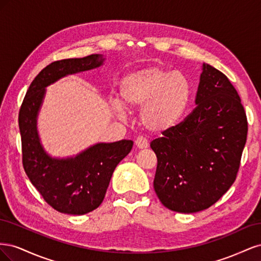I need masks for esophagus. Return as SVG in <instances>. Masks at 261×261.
<instances>
[{
  "label": "esophagus",
  "mask_w": 261,
  "mask_h": 261,
  "mask_svg": "<svg viewBox=\"0 0 261 261\" xmlns=\"http://www.w3.org/2000/svg\"><path fill=\"white\" fill-rule=\"evenodd\" d=\"M135 145H136V147L138 149H145V148H147L149 146L148 140L146 138H144V137H141V136L137 137V139L135 140Z\"/></svg>",
  "instance_id": "esophagus-1"
}]
</instances>
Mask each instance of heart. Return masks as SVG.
<instances>
[{"label":"heart","instance_id":"1","mask_svg":"<svg viewBox=\"0 0 261 261\" xmlns=\"http://www.w3.org/2000/svg\"><path fill=\"white\" fill-rule=\"evenodd\" d=\"M193 88L187 77L159 66L141 68L126 75L120 86L121 100L114 99L112 108L123 117L125 108L139 109L144 127L163 133L176 126L186 113Z\"/></svg>","mask_w":261,"mask_h":261}]
</instances>
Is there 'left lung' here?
<instances>
[{"mask_svg": "<svg viewBox=\"0 0 261 261\" xmlns=\"http://www.w3.org/2000/svg\"><path fill=\"white\" fill-rule=\"evenodd\" d=\"M196 108L150 147L158 165L153 187L164 207L194 213L232 186L247 137V118L228 78L203 63Z\"/></svg>", "mask_w": 261, "mask_h": 261, "instance_id": "left-lung-1", "label": "left lung"}]
</instances>
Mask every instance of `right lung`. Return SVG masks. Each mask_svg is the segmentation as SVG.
I'll return each mask as SVG.
<instances>
[{"label":"right lung","mask_w":261,"mask_h":261,"mask_svg":"<svg viewBox=\"0 0 261 261\" xmlns=\"http://www.w3.org/2000/svg\"><path fill=\"white\" fill-rule=\"evenodd\" d=\"M102 54L51 63L39 73L22 101L18 123L22 165L37 191L52 208L66 215L82 216L103 201L116 165L133 148V140L97 143L73 156L55 158L45 151L37 121L46 87L68 75L87 72L105 64Z\"/></svg>","instance_id":"obj_1"}]
</instances>
